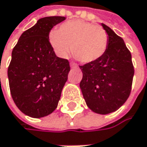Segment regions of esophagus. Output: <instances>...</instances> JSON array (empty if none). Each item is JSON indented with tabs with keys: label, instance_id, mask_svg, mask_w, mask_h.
I'll list each match as a JSON object with an SVG mask.
<instances>
[{
	"label": "esophagus",
	"instance_id": "1",
	"mask_svg": "<svg viewBox=\"0 0 147 147\" xmlns=\"http://www.w3.org/2000/svg\"><path fill=\"white\" fill-rule=\"evenodd\" d=\"M70 67H77V64L74 63H73V62H71V63H70Z\"/></svg>",
	"mask_w": 147,
	"mask_h": 147
}]
</instances>
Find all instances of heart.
<instances>
[{
  "mask_svg": "<svg viewBox=\"0 0 147 147\" xmlns=\"http://www.w3.org/2000/svg\"><path fill=\"white\" fill-rule=\"evenodd\" d=\"M49 41L56 54L65 58L71 51L83 63L98 60L105 53L108 36L100 26L81 20H74L62 24L59 30H52Z\"/></svg>",
  "mask_w": 147,
  "mask_h": 147,
  "instance_id": "1",
  "label": "heart"
}]
</instances>
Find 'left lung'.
<instances>
[{
    "instance_id": "1",
    "label": "left lung",
    "mask_w": 147,
    "mask_h": 147,
    "mask_svg": "<svg viewBox=\"0 0 147 147\" xmlns=\"http://www.w3.org/2000/svg\"><path fill=\"white\" fill-rule=\"evenodd\" d=\"M101 26L108 35L107 48L98 60L80 66L83 73L80 87L88 107L105 115L117 111L127 101L135 70L123 40L106 24Z\"/></svg>"
}]
</instances>
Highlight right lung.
Returning a JSON list of instances; mask_svg holds the SVG:
<instances>
[{
  "instance_id": "1",
  "label": "right lung",
  "mask_w": 147,
  "mask_h": 147,
  "mask_svg": "<svg viewBox=\"0 0 147 147\" xmlns=\"http://www.w3.org/2000/svg\"><path fill=\"white\" fill-rule=\"evenodd\" d=\"M65 19H39L12 50L7 70L11 95L18 109L31 118L45 117L57 108L67 80L69 62L57 57L49 41L51 28Z\"/></svg>"
}]
</instances>
